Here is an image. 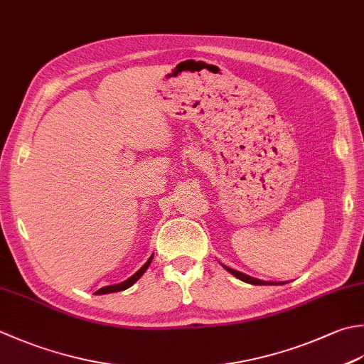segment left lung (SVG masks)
I'll list each match as a JSON object with an SVG mask.
<instances>
[{
	"mask_svg": "<svg viewBox=\"0 0 364 364\" xmlns=\"http://www.w3.org/2000/svg\"><path fill=\"white\" fill-rule=\"evenodd\" d=\"M225 268H227V267H225ZM227 269H229V272H230L233 276H237L238 279L245 281V282H249V284H254V286H263V284H268V282H265V281L254 279V277H251V276H247V274L240 273V272H237V269H232V268H227Z\"/></svg>",
	"mask_w": 364,
	"mask_h": 364,
	"instance_id": "8db88e82",
	"label": "left lung"
}]
</instances>
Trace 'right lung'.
I'll return each instance as SVG.
<instances>
[{"label":"right lung","mask_w":364,"mask_h":364,"mask_svg":"<svg viewBox=\"0 0 364 364\" xmlns=\"http://www.w3.org/2000/svg\"><path fill=\"white\" fill-rule=\"evenodd\" d=\"M151 260H153V255L151 257L148 259V262L145 263L144 267H141L137 273L135 274H132L129 279H126L124 282H121V284H117V286H107V287H102V289H99L96 294L97 295H104V294H113V291H121V290H126V289H129L134 282H137L139 279H140V276L144 274L145 272H146V268L149 267V263H151Z\"/></svg>","instance_id":"1"}]
</instances>
